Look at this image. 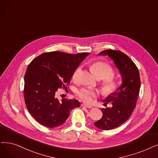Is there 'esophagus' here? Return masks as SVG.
Segmentation results:
<instances>
[{
    "instance_id": "esophagus-1",
    "label": "esophagus",
    "mask_w": 158,
    "mask_h": 158,
    "mask_svg": "<svg viewBox=\"0 0 158 158\" xmlns=\"http://www.w3.org/2000/svg\"><path fill=\"white\" fill-rule=\"evenodd\" d=\"M81 106H85V107H86V108H93L92 106H89V105H87L84 104V103L81 104Z\"/></svg>"
}]
</instances>
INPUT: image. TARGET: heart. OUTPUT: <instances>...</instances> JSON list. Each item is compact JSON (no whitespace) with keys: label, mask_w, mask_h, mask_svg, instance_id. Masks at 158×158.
I'll return each mask as SVG.
<instances>
[{"label":"heart","mask_w":158,"mask_h":158,"mask_svg":"<svg viewBox=\"0 0 158 158\" xmlns=\"http://www.w3.org/2000/svg\"><path fill=\"white\" fill-rule=\"evenodd\" d=\"M91 69L99 79H105L102 83V90L106 95L114 93L118 89V85L116 82L112 79L114 75L112 68L104 62H95L91 65ZM81 67L78 66L73 73V79L76 81L79 79L81 72ZM78 97L88 104L93 102L94 99L97 97L98 94L89 88H82L77 92Z\"/></svg>","instance_id":"b5f03b06"}]
</instances>
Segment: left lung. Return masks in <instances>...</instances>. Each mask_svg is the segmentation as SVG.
Wrapping results in <instances>:
<instances>
[{"instance_id":"obj_1","label":"left lung","mask_w":158,"mask_h":158,"mask_svg":"<svg viewBox=\"0 0 158 158\" xmlns=\"http://www.w3.org/2000/svg\"><path fill=\"white\" fill-rule=\"evenodd\" d=\"M98 55L110 58L122 77L121 85L102 101L106 103L111 102L112 107L102 108V118L94 123L98 128L109 130L122 125L132 115L139 93L141 81L138 68L124 53L106 50Z\"/></svg>"}]
</instances>
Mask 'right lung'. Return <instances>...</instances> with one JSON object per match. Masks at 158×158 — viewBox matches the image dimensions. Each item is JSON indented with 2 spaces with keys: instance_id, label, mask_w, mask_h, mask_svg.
<instances>
[{
  "instance_id": "obj_1",
  "label": "right lung",
  "mask_w": 158,
  "mask_h": 158,
  "mask_svg": "<svg viewBox=\"0 0 158 158\" xmlns=\"http://www.w3.org/2000/svg\"><path fill=\"white\" fill-rule=\"evenodd\" d=\"M90 54L61 52L44 53L34 59L24 75V101L29 112L40 124L57 127L66 121L72 109L79 107L77 99H58V88L70 84L75 70Z\"/></svg>"
}]
</instances>
